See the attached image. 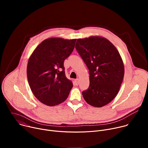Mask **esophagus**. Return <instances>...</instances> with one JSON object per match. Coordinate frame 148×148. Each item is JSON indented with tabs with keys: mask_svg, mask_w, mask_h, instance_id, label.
Returning <instances> with one entry per match:
<instances>
[{
	"mask_svg": "<svg viewBox=\"0 0 148 148\" xmlns=\"http://www.w3.org/2000/svg\"><path fill=\"white\" fill-rule=\"evenodd\" d=\"M75 84H76V85L77 86H78V84H79V79H75Z\"/></svg>",
	"mask_w": 148,
	"mask_h": 148,
	"instance_id": "obj_1",
	"label": "esophagus"
}]
</instances>
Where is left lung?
<instances>
[{
    "instance_id": "obj_1",
    "label": "left lung",
    "mask_w": 148,
    "mask_h": 148,
    "mask_svg": "<svg viewBox=\"0 0 148 148\" xmlns=\"http://www.w3.org/2000/svg\"><path fill=\"white\" fill-rule=\"evenodd\" d=\"M75 49L89 70L90 86L82 91L91 106L102 107L117 95L124 75V66L116 48L102 37L78 38Z\"/></svg>"
}]
</instances>
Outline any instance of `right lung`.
<instances>
[{"label":"right lung","mask_w":148,"mask_h":148,"mask_svg":"<svg viewBox=\"0 0 148 148\" xmlns=\"http://www.w3.org/2000/svg\"><path fill=\"white\" fill-rule=\"evenodd\" d=\"M76 39L50 38L36 48L30 56L27 75L36 98L48 106L64 102L73 87L64 71V61L73 52Z\"/></svg>","instance_id":"obj_1"}]
</instances>
